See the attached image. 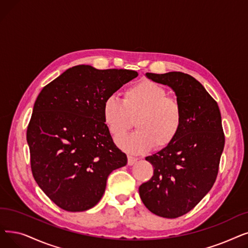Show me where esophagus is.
I'll return each mask as SVG.
<instances>
[{"mask_svg": "<svg viewBox=\"0 0 248 248\" xmlns=\"http://www.w3.org/2000/svg\"><path fill=\"white\" fill-rule=\"evenodd\" d=\"M137 158L136 157H133V156H127V165H134L136 162H137Z\"/></svg>", "mask_w": 248, "mask_h": 248, "instance_id": "esophagus-1", "label": "esophagus"}]
</instances>
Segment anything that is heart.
Wrapping results in <instances>:
<instances>
[{"instance_id": "1", "label": "heart", "mask_w": 248, "mask_h": 248, "mask_svg": "<svg viewBox=\"0 0 248 248\" xmlns=\"http://www.w3.org/2000/svg\"><path fill=\"white\" fill-rule=\"evenodd\" d=\"M166 95L163 86L145 79L128 87L123 101L114 96L104 100L102 117L111 136L124 135L135 121L138 131L116 140L123 150L141 154L154 146L164 149L175 141L184 123V111L177 99Z\"/></svg>"}]
</instances>
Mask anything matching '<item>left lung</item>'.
<instances>
[{
    "label": "left lung",
    "mask_w": 248,
    "mask_h": 248,
    "mask_svg": "<svg viewBox=\"0 0 248 248\" xmlns=\"http://www.w3.org/2000/svg\"><path fill=\"white\" fill-rule=\"evenodd\" d=\"M146 77L173 90L184 111L175 141L146 157L154 175L139 187L150 212L173 219L195 208L215 184L225 144L221 112L203 86L188 74L146 73Z\"/></svg>",
    "instance_id": "8db88e82"
}]
</instances>
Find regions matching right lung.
I'll list each match as a JSON object with an SVG mask.
<instances>
[{
  "instance_id": "1",
  "label": "right lung",
  "mask_w": 248,
  "mask_h": 248,
  "mask_svg": "<svg viewBox=\"0 0 248 248\" xmlns=\"http://www.w3.org/2000/svg\"><path fill=\"white\" fill-rule=\"evenodd\" d=\"M138 76L132 70L68 69L37 96L27 127L32 174L61 209L87 211L97 204L111 172L125 166L103 122L104 100Z\"/></svg>"
}]
</instances>
